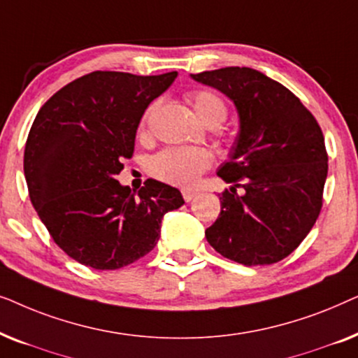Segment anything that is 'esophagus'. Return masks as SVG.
<instances>
[{"mask_svg": "<svg viewBox=\"0 0 358 358\" xmlns=\"http://www.w3.org/2000/svg\"><path fill=\"white\" fill-rule=\"evenodd\" d=\"M182 197H184L185 202H190V200H192V199L195 197V192H192V190H184Z\"/></svg>", "mask_w": 358, "mask_h": 358, "instance_id": "obj_1", "label": "esophagus"}]
</instances>
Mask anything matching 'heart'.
<instances>
[{"instance_id":"b5f03b06","label":"heart","mask_w":358,"mask_h":358,"mask_svg":"<svg viewBox=\"0 0 358 358\" xmlns=\"http://www.w3.org/2000/svg\"><path fill=\"white\" fill-rule=\"evenodd\" d=\"M185 99L192 107L197 119L207 127H217L228 117V106L223 97L210 90H195L185 94ZM156 104L146 109L140 130L145 131ZM212 166V155L200 148H169L153 156L150 161V171L155 178L164 182L190 187Z\"/></svg>"}]
</instances>
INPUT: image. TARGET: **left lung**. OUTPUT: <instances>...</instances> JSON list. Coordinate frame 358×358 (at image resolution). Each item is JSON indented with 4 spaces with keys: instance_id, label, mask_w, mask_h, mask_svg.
I'll return each instance as SVG.
<instances>
[{
    "instance_id": "1",
    "label": "left lung",
    "mask_w": 358,
    "mask_h": 358,
    "mask_svg": "<svg viewBox=\"0 0 358 358\" xmlns=\"http://www.w3.org/2000/svg\"><path fill=\"white\" fill-rule=\"evenodd\" d=\"M192 78L227 94L241 122L229 161L217 173L233 187L220 194L222 212L205 229L207 241L243 266L282 261L320 217L327 178L321 127L290 90L252 68Z\"/></svg>"
}]
</instances>
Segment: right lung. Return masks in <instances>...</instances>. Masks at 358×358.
I'll return each mask as SVG.
<instances>
[{
	"label": "right lung",
	"mask_w": 358,
	"mask_h": 358,
	"mask_svg": "<svg viewBox=\"0 0 358 358\" xmlns=\"http://www.w3.org/2000/svg\"><path fill=\"white\" fill-rule=\"evenodd\" d=\"M178 71H92L41 107L24 150L29 197L57 246L83 266L115 271L148 254L176 187L148 179L138 194L115 178L134 156L140 119Z\"/></svg>",
	"instance_id": "obj_1"
}]
</instances>
